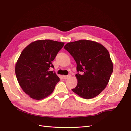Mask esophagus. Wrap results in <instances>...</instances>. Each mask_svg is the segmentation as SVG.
Segmentation results:
<instances>
[{"label": "esophagus", "mask_w": 131, "mask_h": 131, "mask_svg": "<svg viewBox=\"0 0 131 131\" xmlns=\"http://www.w3.org/2000/svg\"><path fill=\"white\" fill-rule=\"evenodd\" d=\"M63 77L64 79H67L70 77V75H63Z\"/></svg>", "instance_id": "obj_1"}]
</instances>
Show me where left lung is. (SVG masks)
I'll return each mask as SVG.
<instances>
[{"label": "left lung", "mask_w": 131, "mask_h": 131, "mask_svg": "<svg viewBox=\"0 0 131 131\" xmlns=\"http://www.w3.org/2000/svg\"><path fill=\"white\" fill-rule=\"evenodd\" d=\"M64 48L77 63L78 84L72 90L80 97L91 99L100 94L108 85L113 71L109 53L101 43L88 40L67 43Z\"/></svg>", "instance_id": "obj_1"}]
</instances>
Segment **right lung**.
Here are the masks:
<instances>
[{
  "mask_svg": "<svg viewBox=\"0 0 131 131\" xmlns=\"http://www.w3.org/2000/svg\"><path fill=\"white\" fill-rule=\"evenodd\" d=\"M64 43L39 40L23 49L15 64V74L22 89L35 100H41L53 92L60 79L49 68Z\"/></svg>",
  "mask_w": 131,
  "mask_h": 131,
  "instance_id": "right-lung-1",
  "label": "right lung"
}]
</instances>
